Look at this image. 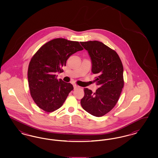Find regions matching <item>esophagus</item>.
Listing matches in <instances>:
<instances>
[{
  "label": "esophagus",
  "instance_id": "obj_1",
  "mask_svg": "<svg viewBox=\"0 0 158 158\" xmlns=\"http://www.w3.org/2000/svg\"><path fill=\"white\" fill-rule=\"evenodd\" d=\"M73 87H74V89H76V88H78L79 86H78L77 85H75V84H74V85H73Z\"/></svg>",
  "mask_w": 158,
  "mask_h": 158
}]
</instances>
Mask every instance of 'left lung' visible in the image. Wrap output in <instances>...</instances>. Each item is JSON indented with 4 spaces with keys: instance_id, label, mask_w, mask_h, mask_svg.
<instances>
[{
    "instance_id": "8db88e82",
    "label": "left lung",
    "mask_w": 158,
    "mask_h": 158,
    "mask_svg": "<svg viewBox=\"0 0 158 158\" xmlns=\"http://www.w3.org/2000/svg\"><path fill=\"white\" fill-rule=\"evenodd\" d=\"M88 51L92 63V72L99 88L95 92L84 88L81 101L83 108L91 115L101 117L116 105L124 86L123 66L114 50L98 41L80 42Z\"/></svg>"
}]
</instances>
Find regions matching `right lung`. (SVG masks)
Segmentation results:
<instances>
[{
	"instance_id": "add662e5",
	"label": "right lung",
	"mask_w": 158,
	"mask_h": 158,
	"mask_svg": "<svg viewBox=\"0 0 158 158\" xmlns=\"http://www.w3.org/2000/svg\"><path fill=\"white\" fill-rule=\"evenodd\" d=\"M77 41L56 38L43 45L31 60L28 80L32 98L39 108L50 113L59 109L73 89L70 83L57 79L69 57L82 50Z\"/></svg>"
}]
</instances>
